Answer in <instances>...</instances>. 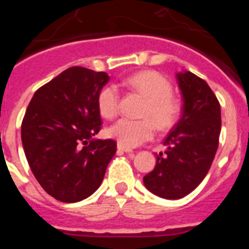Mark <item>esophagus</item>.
<instances>
[{"label":"esophagus","instance_id":"34e87169","mask_svg":"<svg viewBox=\"0 0 249 249\" xmlns=\"http://www.w3.org/2000/svg\"><path fill=\"white\" fill-rule=\"evenodd\" d=\"M117 148H118V150H120V152L132 153V149H130V148H127V147H124V145H122V144H118Z\"/></svg>","mask_w":249,"mask_h":249}]
</instances>
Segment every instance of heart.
Masks as SVG:
<instances>
[{"instance_id":"b5f03b06","label":"heart","mask_w":249,"mask_h":249,"mask_svg":"<svg viewBox=\"0 0 249 249\" xmlns=\"http://www.w3.org/2000/svg\"><path fill=\"white\" fill-rule=\"evenodd\" d=\"M126 85L147 99L142 117L149 119L131 120L123 118L108 129V135L124 147L132 148L153 139L155 126L160 131L171 129L182 109L179 100L172 95V85L162 74L142 71L126 79ZM120 94L115 85L102 88L97 96V107L102 117L112 119L119 112Z\"/></svg>"}]
</instances>
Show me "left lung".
I'll return each mask as SVG.
<instances>
[{
  "instance_id": "1",
  "label": "left lung",
  "mask_w": 249,
  "mask_h": 249,
  "mask_svg": "<svg viewBox=\"0 0 249 249\" xmlns=\"http://www.w3.org/2000/svg\"><path fill=\"white\" fill-rule=\"evenodd\" d=\"M183 97L182 117L167 135L164 155L143 177L150 193L169 200L192 193L207 175L219 142L220 105L207 83L189 71L176 74Z\"/></svg>"
}]
</instances>
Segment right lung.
<instances>
[{
  "instance_id": "obj_1",
  "label": "right lung",
  "mask_w": 249,
  "mask_h": 249,
  "mask_svg": "<svg viewBox=\"0 0 249 249\" xmlns=\"http://www.w3.org/2000/svg\"><path fill=\"white\" fill-rule=\"evenodd\" d=\"M106 72L70 67L35 92L21 124V142L32 173L54 199L78 202L101 185L117 152L101 129L97 96Z\"/></svg>"
}]
</instances>
